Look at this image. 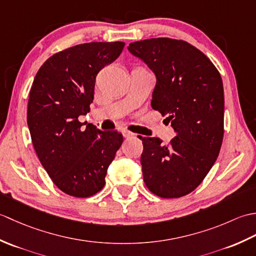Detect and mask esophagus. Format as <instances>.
I'll use <instances>...</instances> for the list:
<instances>
[{"instance_id": "34e87169", "label": "esophagus", "mask_w": 256, "mask_h": 256, "mask_svg": "<svg viewBox=\"0 0 256 256\" xmlns=\"http://www.w3.org/2000/svg\"><path fill=\"white\" fill-rule=\"evenodd\" d=\"M122 134H123V136L125 138H133L134 136V133H132V132H130L128 130H123L122 131Z\"/></svg>"}]
</instances>
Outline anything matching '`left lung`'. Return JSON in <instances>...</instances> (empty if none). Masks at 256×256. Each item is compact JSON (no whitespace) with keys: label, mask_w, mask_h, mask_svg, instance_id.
<instances>
[{"label":"left lung","mask_w":256,"mask_h":256,"mask_svg":"<svg viewBox=\"0 0 256 256\" xmlns=\"http://www.w3.org/2000/svg\"><path fill=\"white\" fill-rule=\"evenodd\" d=\"M128 50L155 74L152 108L167 116L176 132L168 145L158 138H140L144 182L158 197H182L199 186L219 155L224 132L221 76L184 40L150 38Z\"/></svg>","instance_id":"obj_1"}]
</instances>
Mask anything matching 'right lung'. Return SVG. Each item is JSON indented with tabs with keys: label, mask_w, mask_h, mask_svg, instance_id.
Returning <instances> with one entry per match:
<instances>
[{
	"label": "right lung",
	"mask_w": 256,
	"mask_h": 256,
	"mask_svg": "<svg viewBox=\"0 0 256 256\" xmlns=\"http://www.w3.org/2000/svg\"><path fill=\"white\" fill-rule=\"evenodd\" d=\"M123 42H86L50 57L32 84L27 125L36 154L56 186L86 198L104 187L108 167L123 136L116 131L86 128L78 118L90 111L96 77L113 62Z\"/></svg>",
	"instance_id": "obj_1"
}]
</instances>
